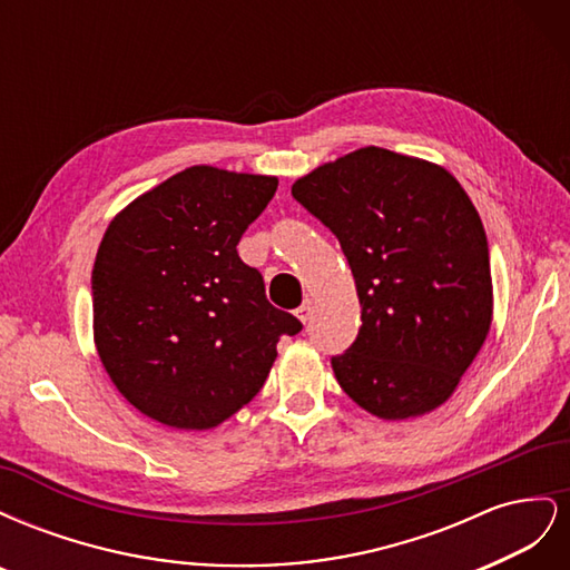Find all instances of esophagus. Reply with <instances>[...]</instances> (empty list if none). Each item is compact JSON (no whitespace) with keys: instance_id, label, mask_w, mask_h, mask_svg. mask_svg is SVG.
Here are the masks:
<instances>
[{"instance_id":"obj_1","label":"esophagus","mask_w":570,"mask_h":570,"mask_svg":"<svg viewBox=\"0 0 570 570\" xmlns=\"http://www.w3.org/2000/svg\"><path fill=\"white\" fill-rule=\"evenodd\" d=\"M312 312H314V302H312V299H304L302 306L297 308L295 314H297V318H299L302 323H306L308 318H312Z\"/></svg>"}]
</instances>
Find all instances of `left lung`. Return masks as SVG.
I'll list each match as a JSON object with an SVG mask.
<instances>
[{
	"label": "left lung",
	"instance_id": "left-lung-1",
	"mask_svg": "<svg viewBox=\"0 0 570 570\" xmlns=\"http://www.w3.org/2000/svg\"><path fill=\"white\" fill-rule=\"evenodd\" d=\"M292 197L340 239L356 283L358 335L331 358L340 387L387 421L450 400L492 323L488 237L456 178L364 147L299 178Z\"/></svg>",
	"mask_w": 570,
	"mask_h": 570
}]
</instances>
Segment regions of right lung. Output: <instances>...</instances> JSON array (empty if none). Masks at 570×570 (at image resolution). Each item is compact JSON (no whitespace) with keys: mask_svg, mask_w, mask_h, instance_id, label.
Segmentation results:
<instances>
[{"mask_svg":"<svg viewBox=\"0 0 570 570\" xmlns=\"http://www.w3.org/2000/svg\"><path fill=\"white\" fill-rule=\"evenodd\" d=\"M278 178L185 168L120 212L92 268L101 364L145 416L180 430L230 419L302 323L266 299L237 243Z\"/></svg>","mask_w":570,"mask_h":570,"instance_id":"1","label":"right lung"}]
</instances>
